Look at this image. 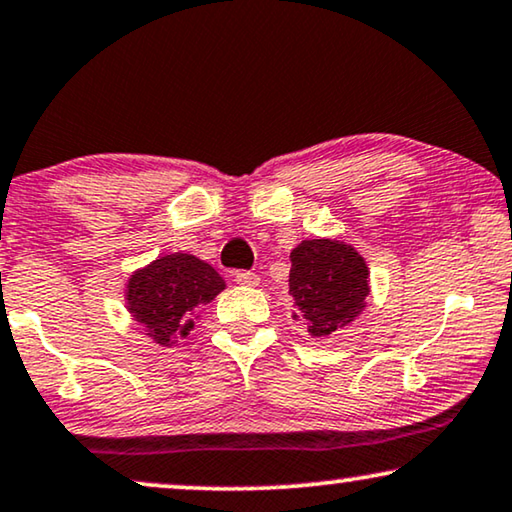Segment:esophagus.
<instances>
[{"mask_svg": "<svg viewBox=\"0 0 512 512\" xmlns=\"http://www.w3.org/2000/svg\"><path fill=\"white\" fill-rule=\"evenodd\" d=\"M234 280L239 285L255 287L259 283V276H257V273H253V271H239V273H234Z\"/></svg>", "mask_w": 512, "mask_h": 512, "instance_id": "esophagus-1", "label": "esophagus"}]
</instances>
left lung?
I'll use <instances>...</instances> for the list:
<instances>
[{"label": "left lung", "mask_w": 512, "mask_h": 512, "mask_svg": "<svg viewBox=\"0 0 512 512\" xmlns=\"http://www.w3.org/2000/svg\"><path fill=\"white\" fill-rule=\"evenodd\" d=\"M290 259L294 311L311 336H329L357 318L369 294V266L355 248L334 239L301 241Z\"/></svg>", "instance_id": "1"}]
</instances>
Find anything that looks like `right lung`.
I'll return each mask as SVG.
<instances>
[{"instance_id":"1","label":"right lung","mask_w":512,"mask_h":512,"mask_svg":"<svg viewBox=\"0 0 512 512\" xmlns=\"http://www.w3.org/2000/svg\"><path fill=\"white\" fill-rule=\"evenodd\" d=\"M225 290L211 264L176 253L136 271L127 285L129 313L150 331L155 343L171 345L194 327V313Z\"/></svg>"}]
</instances>
